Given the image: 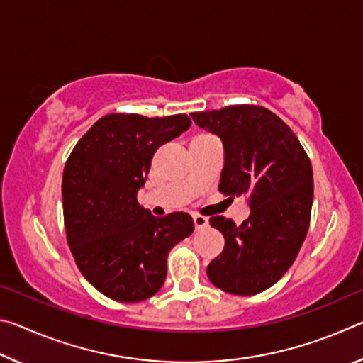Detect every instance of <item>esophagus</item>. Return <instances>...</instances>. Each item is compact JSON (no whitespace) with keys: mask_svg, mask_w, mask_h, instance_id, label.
Wrapping results in <instances>:
<instances>
[{"mask_svg":"<svg viewBox=\"0 0 363 363\" xmlns=\"http://www.w3.org/2000/svg\"><path fill=\"white\" fill-rule=\"evenodd\" d=\"M192 219H194V225H195L196 230L205 229V227L208 225V219L205 216H200V214H195Z\"/></svg>","mask_w":363,"mask_h":363,"instance_id":"obj_1","label":"esophagus"}]
</instances>
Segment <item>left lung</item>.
<instances>
[{"instance_id": "left-lung-1", "label": "left lung", "mask_w": 363, "mask_h": 363, "mask_svg": "<svg viewBox=\"0 0 363 363\" xmlns=\"http://www.w3.org/2000/svg\"><path fill=\"white\" fill-rule=\"evenodd\" d=\"M190 115L223 140L219 192L245 195L251 210L242 225L210 219L225 245L206 274L225 293L257 294L284 277L306 238L314 196L311 160L290 126L266 107L242 104Z\"/></svg>"}]
</instances>
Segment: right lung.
<instances>
[{"mask_svg":"<svg viewBox=\"0 0 363 363\" xmlns=\"http://www.w3.org/2000/svg\"><path fill=\"white\" fill-rule=\"evenodd\" d=\"M190 123L186 113H110L91 126L67 160V242L84 279L115 301L153 296L167 279L171 248L194 232L187 213L155 218L138 201L153 153Z\"/></svg>","mask_w":363,"mask_h":363,"instance_id":"add662e5","label":"right lung"}]
</instances>
